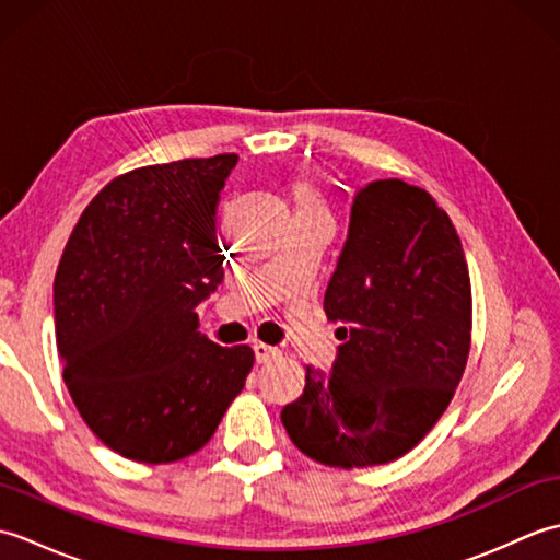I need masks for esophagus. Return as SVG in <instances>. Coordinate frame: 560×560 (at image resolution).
I'll use <instances>...</instances> for the list:
<instances>
[{
    "label": "esophagus",
    "instance_id": "esophagus-1",
    "mask_svg": "<svg viewBox=\"0 0 560 560\" xmlns=\"http://www.w3.org/2000/svg\"><path fill=\"white\" fill-rule=\"evenodd\" d=\"M253 351H255L257 363H269V361L277 359V355H281V351L277 347H269V343H261V341L253 343Z\"/></svg>",
    "mask_w": 560,
    "mask_h": 560
}]
</instances>
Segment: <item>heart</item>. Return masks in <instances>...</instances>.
<instances>
[{
  "label": "heart",
  "instance_id": "obj_1",
  "mask_svg": "<svg viewBox=\"0 0 560 560\" xmlns=\"http://www.w3.org/2000/svg\"><path fill=\"white\" fill-rule=\"evenodd\" d=\"M291 197H293L295 213H299V217H329L327 199L319 195L313 185L293 183Z\"/></svg>",
  "mask_w": 560,
  "mask_h": 560
}]
</instances>
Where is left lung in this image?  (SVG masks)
Listing matches in <instances>:
<instances>
[{"label": "left lung", "mask_w": 560, "mask_h": 560, "mask_svg": "<svg viewBox=\"0 0 560 560\" xmlns=\"http://www.w3.org/2000/svg\"><path fill=\"white\" fill-rule=\"evenodd\" d=\"M325 313L341 343L281 411L293 445L343 469L407 455L447 409L471 341L467 259L425 189L375 180L353 195Z\"/></svg>", "instance_id": "left-lung-1"}]
</instances>
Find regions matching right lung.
<instances>
[{
  "label": "right lung",
  "instance_id": "right-lung-1",
  "mask_svg": "<svg viewBox=\"0 0 560 560\" xmlns=\"http://www.w3.org/2000/svg\"><path fill=\"white\" fill-rule=\"evenodd\" d=\"M235 153L115 177L81 213L55 277L62 377L81 419L135 462L209 443L255 363L201 337L197 305L223 281L221 189Z\"/></svg>",
  "mask_w": 560,
  "mask_h": 560
}]
</instances>
